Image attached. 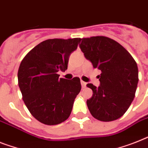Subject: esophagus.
Here are the masks:
<instances>
[{"mask_svg": "<svg viewBox=\"0 0 148 148\" xmlns=\"http://www.w3.org/2000/svg\"><path fill=\"white\" fill-rule=\"evenodd\" d=\"M81 85H82V87L85 88V87H86V85H87V83L85 82H83L82 80H81Z\"/></svg>", "mask_w": 148, "mask_h": 148, "instance_id": "1", "label": "esophagus"}]
</instances>
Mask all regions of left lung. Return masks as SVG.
Wrapping results in <instances>:
<instances>
[{"label":"left lung","mask_w":148,"mask_h":148,"mask_svg":"<svg viewBox=\"0 0 148 148\" xmlns=\"http://www.w3.org/2000/svg\"><path fill=\"white\" fill-rule=\"evenodd\" d=\"M79 47L85 57L101 70L100 85L87 86L93 95L87 100L95 119L110 122L120 118L129 109L138 82V69L132 55L118 42L104 36L80 38Z\"/></svg>","instance_id":"1"}]
</instances>
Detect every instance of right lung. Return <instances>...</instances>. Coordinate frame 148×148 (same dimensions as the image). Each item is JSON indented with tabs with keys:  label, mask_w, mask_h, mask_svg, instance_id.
I'll return each mask as SVG.
<instances>
[{
	"label": "right lung",
	"mask_w": 148,
	"mask_h": 148,
	"mask_svg": "<svg viewBox=\"0 0 148 148\" xmlns=\"http://www.w3.org/2000/svg\"><path fill=\"white\" fill-rule=\"evenodd\" d=\"M80 38L48 39L35 46L22 60L18 83L25 106L45 125H57L69 118L75 98L81 91L78 77L59 78L67 69L69 56Z\"/></svg>",
	"instance_id": "obj_1"
}]
</instances>
